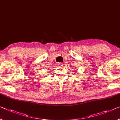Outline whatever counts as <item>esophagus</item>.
<instances>
[{"instance_id": "34e87169", "label": "esophagus", "mask_w": 120, "mask_h": 120, "mask_svg": "<svg viewBox=\"0 0 120 120\" xmlns=\"http://www.w3.org/2000/svg\"><path fill=\"white\" fill-rule=\"evenodd\" d=\"M58 66H63V64H62L61 63H58Z\"/></svg>"}]
</instances>
